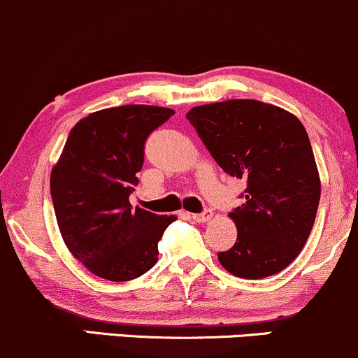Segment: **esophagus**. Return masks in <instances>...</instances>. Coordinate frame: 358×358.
I'll return each mask as SVG.
<instances>
[{"label": "esophagus", "instance_id": "34e87169", "mask_svg": "<svg viewBox=\"0 0 358 358\" xmlns=\"http://www.w3.org/2000/svg\"><path fill=\"white\" fill-rule=\"evenodd\" d=\"M210 217H212L210 209H206L203 212H200V214H192V219H194L195 222H207Z\"/></svg>", "mask_w": 358, "mask_h": 358}]
</instances>
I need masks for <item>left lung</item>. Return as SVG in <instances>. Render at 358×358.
<instances>
[{
    "label": "left lung",
    "instance_id": "obj_1",
    "mask_svg": "<svg viewBox=\"0 0 358 358\" xmlns=\"http://www.w3.org/2000/svg\"><path fill=\"white\" fill-rule=\"evenodd\" d=\"M187 119L227 175L245 180L229 212L238 238L219 262L241 278H265L296 260L316 219L321 182L308 132L287 110L258 100L194 107Z\"/></svg>",
    "mask_w": 358,
    "mask_h": 358
}]
</instances>
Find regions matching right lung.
<instances>
[{
	"label": "right lung",
	"instance_id": "obj_1",
	"mask_svg": "<svg viewBox=\"0 0 358 358\" xmlns=\"http://www.w3.org/2000/svg\"><path fill=\"white\" fill-rule=\"evenodd\" d=\"M175 110L122 105L98 110L71 129L50 173V195L61 236L76 260L96 277L127 282L158 262V243L175 215L136 207L148 136Z\"/></svg>",
	"mask_w": 358,
	"mask_h": 358
}]
</instances>
